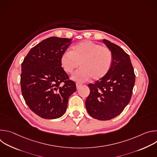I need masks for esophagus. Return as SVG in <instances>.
Masks as SVG:
<instances>
[{"mask_svg": "<svg viewBox=\"0 0 157 157\" xmlns=\"http://www.w3.org/2000/svg\"><path fill=\"white\" fill-rule=\"evenodd\" d=\"M82 85V84H81V83H79V82H76V88L78 89L80 87H81V86Z\"/></svg>", "mask_w": 157, "mask_h": 157, "instance_id": "1", "label": "esophagus"}]
</instances>
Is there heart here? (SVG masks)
Here are the masks:
<instances>
[{
  "label": "heart",
  "instance_id": "obj_1",
  "mask_svg": "<svg viewBox=\"0 0 157 157\" xmlns=\"http://www.w3.org/2000/svg\"><path fill=\"white\" fill-rule=\"evenodd\" d=\"M113 55L109 48L89 40L82 41L72 48L71 52L65 51L60 58V63L66 73H72L79 64L81 69L75 73L72 79L84 82L91 78L98 80L110 71Z\"/></svg>",
  "mask_w": 157,
  "mask_h": 157
}]
</instances>
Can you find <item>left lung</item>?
<instances>
[{
    "mask_svg": "<svg viewBox=\"0 0 157 157\" xmlns=\"http://www.w3.org/2000/svg\"><path fill=\"white\" fill-rule=\"evenodd\" d=\"M102 42L113 53V65L104 78L88 84L90 93L86 107L93 118L107 121L119 116L129 103L136 75L129 55L109 40L103 39Z\"/></svg>",
    "mask_w": 157,
    "mask_h": 157,
    "instance_id": "obj_1",
    "label": "left lung"
}]
</instances>
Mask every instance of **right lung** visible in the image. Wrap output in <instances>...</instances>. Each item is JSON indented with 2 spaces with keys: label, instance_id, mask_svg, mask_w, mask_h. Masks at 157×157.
<instances>
[{
  "label": "right lung",
  "instance_id": "add662e5",
  "mask_svg": "<svg viewBox=\"0 0 157 157\" xmlns=\"http://www.w3.org/2000/svg\"><path fill=\"white\" fill-rule=\"evenodd\" d=\"M71 40L56 36L44 40L30 50L21 63L22 96L29 108L41 118L61 117L70 96L76 91L75 82L69 79L60 63L61 56Z\"/></svg>",
  "mask_w": 157,
  "mask_h": 157
}]
</instances>
